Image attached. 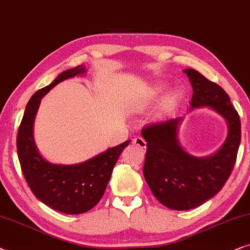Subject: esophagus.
<instances>
[{"mask_svg":"<svg viewBox=\"0 0 250 250\" xmlns=\"http://www.w3.org/2000/svg\"><path fill=\"white\" fill-rule=\"evenodd\" d=\"M132 144H134L135 146H137V147H139L142 149V151H145L146 148V142L144 141V138L142 137H136L132 139Z\"/></svg>","mask_w":250,"mask_h":250,"instance_id":"esophagus-1","label":"esophagus"}]
</instances>
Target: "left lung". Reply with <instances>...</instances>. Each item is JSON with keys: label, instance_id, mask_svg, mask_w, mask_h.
<instances>
[{"label": "left lung", "instance_id": "obj_1", "mask_svg": "<svg viewBox=\"0 0 250 250\" xmlns=\"http://www.w3.org/2000/svg\"><path fill=\"white\" fill-rule=\"evenodd\" d=\"M191 82V109L210 107L226 120L229 127L224 144L214 154L198 158L179 144L178 125L183 118L167 120L143 128L147 151L145 181L158 201L174 210L199 207L221 191L233 170L241 141L238 112L222 86L209 81L195 69H184Z\"/></svg>", "mask_w": 250, "mask_h": 250}]
</instances>
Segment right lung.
<instances>
[{"instance_id":"obj_1","label":"right lung","mask_w":250,"mask_h":250,"mask_svg":"<svg viewBox=\"0 0 250 250\" xmlns=\"http://www.w3.org/2000/svg\"><path fill=\"white\" fill-rule=\"evenodd\" d=\"M84 73V66H76L61 73L52 83L36 91L26 105L17 135V152L29 188L48 207L68 215L83 214L98 204L119 156L131 142L129 139L84 162L71 166L51 164L40 154L33 125L42 97L59 82Z\"/></svg>"}]
</instances>
